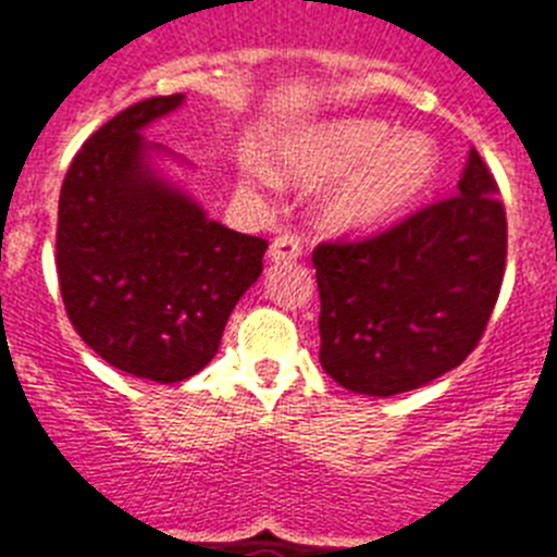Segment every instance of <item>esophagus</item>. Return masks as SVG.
<instances>
[{
    "instance_id": "esophagus-1",
    "label": "esophagus",
    "mask_w": 557,
    "mask_h": 557,
    "mask_svg": "<svg viewBox=\"0 0 557 557\" xmlns=\"http://www.w3.org/2000/svg\"><path fill=\"white\" fill-rule=\"evenodd\" d=\"M269 258H272L274 263H285V260L302 258V244H299L297 235H290V233L277 235V238L272 242V247H269Z\"/></svg>"
}]
</instances>
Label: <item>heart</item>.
I'll list each match as a JSON object with an SVG mask.
<instances>
[{"mask_svg":"<svg viewBox=\"0 0 557 557\" xmlns=\"http://www.w3.org/2000/svg\"><path fill=\"white\" fill-rule=\"evenodd\" d=\"M283 169L302 185H327L315 216L333 233H360L399 216L428 191L438 169L433 144L377 119H344L310 129L283 152Z\"/></svg>","mask_w":557,"mask_h":557,"instance_id":"b5f03b06","label":"heart"}]
</instances>
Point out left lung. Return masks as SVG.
<instances>
[{"mask_svg":"<svg viewBox=\"0 0 557 557\" xmlns=\"http://www.w3.org/2000/svg\"><path fill=\"white\" fill-rule=\"evenodd\" d=\"M499 188L478 149L458 194L358 242L313 249L322 369L344 388L394 397L469 358L497 305L508 255Z\"/></svg>","mask_w":557,"mask_h":557,"instance_id":"left-lung-1","label":"left lung"}]
</instances>
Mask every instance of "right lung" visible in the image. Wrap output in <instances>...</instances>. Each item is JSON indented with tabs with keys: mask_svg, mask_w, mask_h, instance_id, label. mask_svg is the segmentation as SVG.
Returning a JSON list of instances; mask_svg holds the SVG:
<instances>
[{
	"mask_svg": "<svg viewBox=\"0 0 557 557\" xmlns=\"http://www.w3.org/2000/svg\"><path fill=\"white\" fill-rule=\"evenodd\" d=\"M152 97L83 144L58 202V283L69 322L110 366L154 383L202 372L263 272L269 244L210 222L149 166L141 129L183 104Z\"/></svg>",
	"mask_w": 557,
	"mask_h": 557,
	"instance_id": "right-lung-1",
	"label": "right lung"
}]
</instances>
